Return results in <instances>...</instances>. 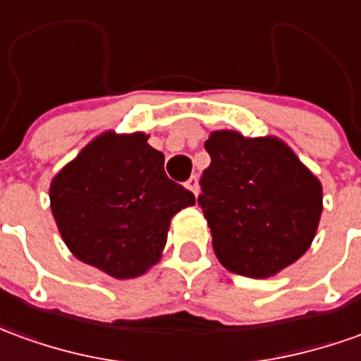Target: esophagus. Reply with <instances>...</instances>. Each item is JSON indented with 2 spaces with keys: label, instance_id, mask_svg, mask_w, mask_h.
I'll use <instances>...</instances> for the list:
<instances>
[{
  "label": "esophagus",
  "instance_id": "34e87169",
  "mask_svg": "<svg viewBox=\"0 0 361 361\" xmlns=\"http://www.w3.org/2000/svg\"><path fill=\"white\" fill-rule=\"evenodd\" d=\"M185 188H188L189 191H191V193H193V195L197 197V195H199V181H197V178H195V176H191V178L185 181Z\"/></svg>",
  "mask_w": 361,
  "mask_h": 361
}]
</instances>
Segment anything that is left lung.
Returning a JSON list of instances; mask_svg holds the SVG:
<instances>
[{
  "instance_id": "left-lung-1",
  "label": "left lung",
  "mask_w": 361,
  "mask_h": 361,
  "mask_svg": "<svg viewBox=\"0 0 361 361\" xmlns=\"http://www.w3.org/2000/svg\"><path fill=\"white\" fill-rule=\"evenodd\" d=\"M199 205L224 268L268 279L311 248L322 213V185L277 137L213 130L205 142Z\"/></svg>"
}]
</instances>
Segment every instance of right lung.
I'll use <instances>...</instances> for the list:
<instances>
[{"instance_id":"right-lung-1","label":"right lung","mask_w":361,"mask_h":361,"mask_svg":"<svg viewBox=\"0 0 361 361\" xmlns=\"http://www.w3.org/2000/svg\"><path fill=\"white\" fill-rule=\"evenodd\" d=\"M50 211L68 250L115 279L162 258L170 221L195 195L168 180L148 135L105 130L50 181Z\"/></svg>"}]
</instances>
